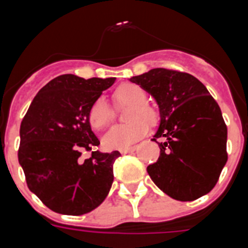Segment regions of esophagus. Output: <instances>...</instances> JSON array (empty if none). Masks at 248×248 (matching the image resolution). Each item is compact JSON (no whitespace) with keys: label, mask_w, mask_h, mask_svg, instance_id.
Here are the masks:
<instances>
[{"label":"esophagus","mask_w":248,"mask_h":248,"mask_svg":"<svg viewBox=\"0 0 248 248\" xmlns=\"http://www.w3.org/2000/svg\"><path fill=\"white\" fill-rule=\"evenodd\" d=\"M137 149V146H129V148H124L120 149V154H129V153H133V151Z\"/></svg>","instance_id":"esophagus-1"}]
</instances>
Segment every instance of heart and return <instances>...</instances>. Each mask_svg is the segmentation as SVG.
Here are the masks:
<instances>
[{
  "label": "heart",
  "instance_id": "obj_1",
  "mask_svg": "<svg viewBox=\"0 0 248 248\" xmlns=\"http://www.w3.org/2000/svg\"><path fill=\"white\" fill-rule=\"evenodd\" d=\"M113 102L117 107L129 105L125 119L129 123L114 125L103 137V145L108 150L129 148L148 133L146 122L155 119V110L146 103V93L139 84L124 83L113 93ZM114 110L103 98L94 100L88 111V122L95 130H102L113 122Z\"/></svg>",
  "mask_w": 248,
  "mask_h": 248
}]
</instances>
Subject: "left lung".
Returning a JSON list of instances; mask_svg holds the SVG:
<instances>
[{
  "instance_id": "8db88e82",
  "label": "left lung",
  "mask_w": 248,
  "mask_h": 248,
  "mask_svg": "<svg viewBox=\"0 0 248 248\" xmlns=\"http://www.w3.org/2000/svg\"><path fill=\"white\" fill-rule=\"evenodd\" d=\"M159 105L160 125L153 141L160 156L148 166L151 180L179 201H194L215 187L227 161V126L205 85L184 72L155 68L130 78Z\"/></svg>"
}]
</instances>
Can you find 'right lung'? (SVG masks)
Segmentation results:
<instances>
[{"instance_id":"obj_1","label":"right lung","mask_w":248,"mask_h":248,"mask_svg":"<svg viewBox=\"0 0 248 248\" xmlns=\"http://www.w3.org/2000/svg\"><path fill=\"white\" fill-rule=\"evenodd\" d=\"M115 78L84 79L63 74L43 87L21 123L18 161L28 189L48 209L79 216L105 200L113 184L119 151H92L80 161V149L100 141L92 131L88 111Z\"/></svg>"}]
</instances>
